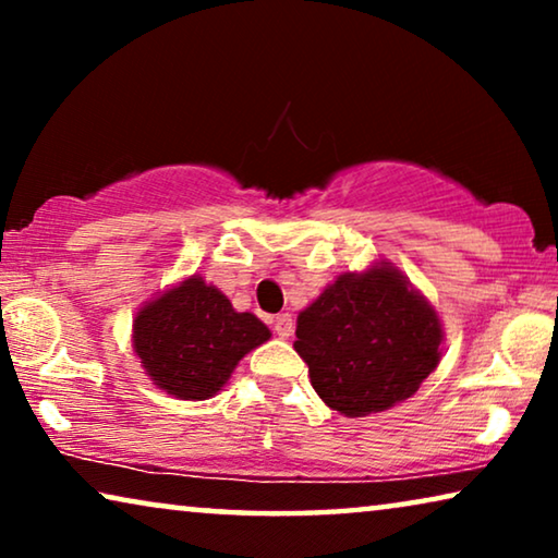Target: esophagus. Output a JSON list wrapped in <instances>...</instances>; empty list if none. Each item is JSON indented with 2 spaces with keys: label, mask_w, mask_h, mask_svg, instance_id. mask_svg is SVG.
<instances>
[{
  "label": "esophagus",
  "mask_w": 558,
  "mask_h": 558,
  "mask_svg": "<svg viewBox=\"0 0 558 558\" xmlns=\"http://www.w3.org/2000/svg\"><path fill=\"white\" fill-rule=\"evenodd\" d=\"M274 332L279 335V338H289V335L294 332V319H292V315H279L277 319H274Z\"/></svg>",
  "instance_id": "esophagus-1"
}]
</instances>
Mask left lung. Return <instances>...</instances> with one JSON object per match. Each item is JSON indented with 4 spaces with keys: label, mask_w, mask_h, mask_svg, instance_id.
Returning a JSON list of instances; mask_svg holds the SVG:
<instances>
[{
    "label": "left lung",
    "mask_w": 558,
    "mask_h": 558,
    "mask_svg": "<svg viewBox=\"0 0 558 558\" xmlns=\"http://www.w3.org/2000/svg\"><path fill=\"white\" fill-rule=\"evenodd\" d=\"M437 310L396 266L340 274L296 317L294 350L327 407L378 414L407 401L441 357Z\"/></svg>",
    "instance_id": "8db88e82"
}]
</instances>
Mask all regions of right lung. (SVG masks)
Returning a JSON list of instances; mask_svg holds the SVG:
<instances>
[{
  "label": "right lung",
  "instance_id": "right-lung-1",
  "mask_svg": "<svg viewBox=\"0 0 558 558\" xmlns=\"http://www.w3.org/2000/svg\"><path fill=\"white\" fill-rule=\"evenodd\" d=\"M269 338L262 319L235 312L220 289L193 274L136 312L132 342L157 388L182 401H205Z\"/></svg>",
  "mask_w": 558,
  "mask_h": 558
}]
</instances>
